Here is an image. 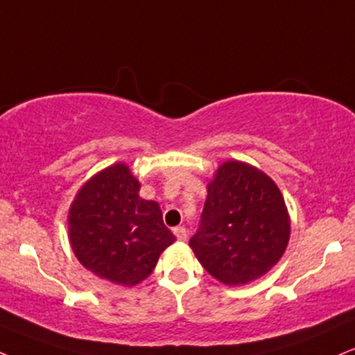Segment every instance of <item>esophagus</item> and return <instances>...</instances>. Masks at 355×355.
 I'll return each instance as SVG.
<instances>
[{"mask_svg":"<svg viewBox=\"0 0 355 355\" xmlns=\"http://www.w3.org/2000/svg\"><path fill=\"white\" fill-rule=\"evenodd\" d=\"M173 232H174V235H176V239L181 240V242H184V240L187 239L186 227H176V229H174Z\"/></svg>","mask_w":355,"mask_h":355,"instance_id":"esophagus-1","label":"esophagus"}]
</instances>
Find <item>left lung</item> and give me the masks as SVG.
I'll use <instances>...</instances> for the list:
<instances>
[{
    "label": "left lung",
    "instance_id": "left-lung-1",
    "mask_svg": "<svg viewBox=\"0 0 355 355\" xmlns=\"http://www.w3.org/2000/svg\"><path fill=\"white\" fill-rule=\"evenodd\" d=\"M288 240L290 217L277 184L250 164H222L189 240L200 265L218 282L245 284L277 265Z\"/></svg>",
    "mask_w": 355,
    "mask_h": 355
}]
</instances>
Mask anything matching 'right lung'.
<instances>
[{"label": "right lung", "instance_id": "right-lung-1", "mask_svg": "<svg viewBox=\"0 0 355 355\" xmlns=\"http://www.w3.org/2000/svg\"><path fill=\"white\" fill-rule=\"evenodd\" d=\"M138 192L128 166L113 164L78 191L69 212V239L78 261L123 286L150 277L164 248L176 240L157 202Z\"/></svg>", "mask_w": 355, "mask_h": 355}]
</instances>
